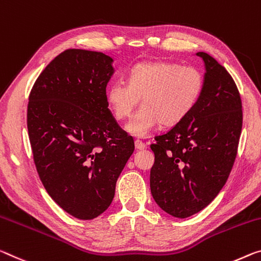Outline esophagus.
Here are the masks:
<instances>
[{"instance_id":"1","label":"esophagus","mask_w":261,"mask_h":261,"mask_svg":"<svg viewBox=\"0 0 261 261\" xmlns=\"http://www.w3.org/2000/svg\"><path fill=\"white\" fill-rule=\"evenodd\" d=\"M135 146H136V148H137V150H140V151L145 150V148H146V145L142 142V140H136Z\"/></svg>"}]
</instances>
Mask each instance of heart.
<instances>
[{
    "instance_id": "obj_1",
    "label": "heart",
    "mask_w": 261,
    "mask_h": 261,
    "mask_svg": "<svg viewBox=\"0 0 261 261\" xmlns=\"http://www.w3.org/2000/svg\"><path fill=\"white\" fill-rule=\"evenodd\" d=\"M203 90V77L195 68L167 61L140 63L132 67L129 82L116 80L107 89L106 98L116 119H125L143 97V106L125 130L145 138L161 123L174 126L188 117Z\"/></svg>"
}]
</instances>
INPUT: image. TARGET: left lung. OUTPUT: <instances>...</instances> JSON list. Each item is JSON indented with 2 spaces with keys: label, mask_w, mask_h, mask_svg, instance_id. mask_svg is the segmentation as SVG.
Returning <instances> with one entry per match:
<instances>
[{
  "label": "left lung",
  "mask_w": 261,
  "mask_h": 261,
  "mask_svg": "<svg viewBox=\"0 0 261 261\" xmlns=\"http://www.w3.org/2000/svg\"><path fill=\"white\" fill-rule=\"evenodd\" d=\"M196 56L205 68L200 100L187 118L151 145L152 196L176 218L193 216L218 195L232 169L243 125L233 79L208 53Z\"/></svg>",
  "instance_id": "left-lung-1"
}]
</instances>
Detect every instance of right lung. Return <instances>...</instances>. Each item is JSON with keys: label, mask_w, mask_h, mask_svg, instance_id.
<instances>
[{"label": "right lung", "mask_w": 261, "mask_h": 261, "mask_svg": "<svg viewBox=\"0 0 261 261\" xmlns=\"http://www.w3.org/2000/svg\"><path fill=\"white\" fill-rule=\"evenodd\" d=\"M113 63L102 52L66 49L40 73L29 96L37 172L52 200L79 220H93L108 209L135 150L134 138L107 103Z\"/></svg>", "instance_id": "1"}]
</instances>
